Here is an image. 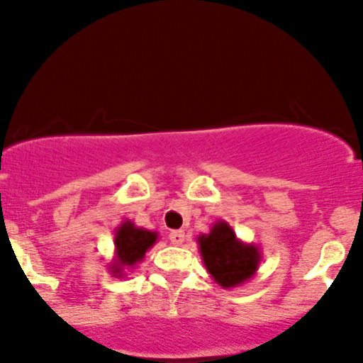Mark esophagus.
<instances>
[{"mask_svg":"<svg viewBox=\"0 0 363 363\" xmlns=\"http://www.w3.org/2000/svg\"><path fill=\"white\" fill-rule=\"evenodd\" d=\"M169 240H171V243H174V245H182V243L185 242V233L184 230H171V233H169Z\"/></svg>","mask_w":363,"mask_h":363,"instance_id":"1","label":"esophagus"}]
</instances>
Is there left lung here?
Segmentation results:
<instances>
[{"instance_id": "obj_1", "label": "left lung", "mask_w": 363, "mask_h": 363, "mask_svg": "<svg viewBox=\"0 0 363 363\" xmlns=\"http://www.w3.org/2000/svg\"><path fill=\"white\" fill-rule=\"evenodd\" d=\"M198 243L209 274L225 289L251 280L258 271L259 249L240 242L227 221H216L209 234H201Z\"/></svg>"}]
</instances>
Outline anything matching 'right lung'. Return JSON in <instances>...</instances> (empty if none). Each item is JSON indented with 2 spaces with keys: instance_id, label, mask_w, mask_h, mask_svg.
Here are the masks:
<instances>
[{
  "instance_id": "1",
  "label": "right lung",
  "mask_w": 363,
  "mask_h": 363,
  "mask_svg": "<svg viewBox=\"0 0 363 363\" xmlns=\"http://www.w3.org/2000/svg\"><path fill=\"white\" fill-rule=\"evenodd\" d=\"M156 238H158V233L136 227L133 221H123L116 229V236H114L116 259L111 267L112 274L121 277L125 267H134L136 264H140L145 252L156 243Z\"/></svg>"
}]
</instances>
